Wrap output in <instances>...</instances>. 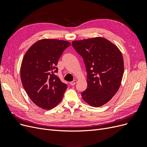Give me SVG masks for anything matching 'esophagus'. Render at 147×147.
Masks as SVG:
<instances>
[{"mask_svg": "<svg viewBox=\"0 0 147 147\" xmlns=\"http://www.w3.org/2000/svg\"><path fill=\"white\" fill-rule=\"evenodd\" d=\"M77 82V80H74V81H72V82H70V85H72V86H74V84L76 83Z\"/></svg>", "mask_w": 147, "mask_h": 147, "instance_id": "obj_1", "label": "esophagus"}]
</instances>
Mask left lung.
Instances as JSON below:
<instances>
[{
  "label": "left lung",
  "mask_w": 147,
  "mask_h": 147,
  "mask_svg": "<svg viewBox=\"0 0 147 147\" xmlns=\"http://www.w3.org/2000/svg\"><path fill=\"white\" fill-rule=\"evenodd\" d=\"M72 45L83 57L88 74V86L82 93L83 99L96 107L107 103L118 91L123 78L121 51L102 37L75 40Z\"/></svg>",
  "instance_id": "8db88e82"
}]
</instances>
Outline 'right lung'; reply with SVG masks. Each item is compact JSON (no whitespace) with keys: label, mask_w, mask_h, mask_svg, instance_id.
I'll return each instance as SVG.
<instances>
[{"label":"right lung","mask_w":147,"mask_h":147,"mask_svg":"<svg viewBox=\"0 0 147 147\" xmlns=\"http://www.w3.org/2000/svg\"><path fill=\"white\" fill-rule=\"evenodd\" d=\"M70 43L42 39L31 46L22 61L21 82L29 98L43 109L54 108L61 101L67 85L55 74L59 57Z\"/></svg>","instance_id":"1"}]
</instances>
